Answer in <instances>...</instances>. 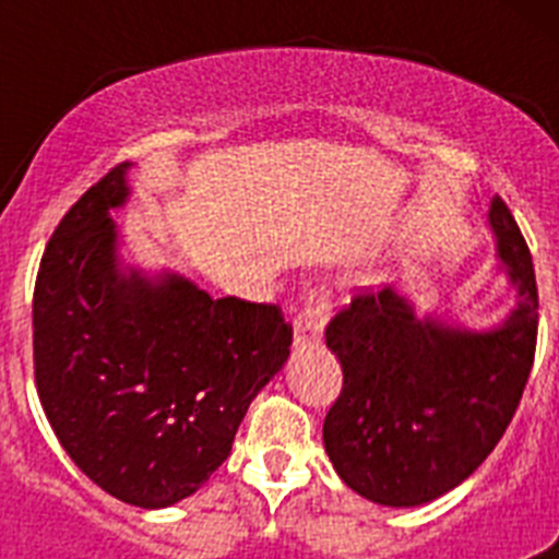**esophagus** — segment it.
Segmentation results:
<instances>
[{"mask_svg": "<svg viewBox=\"0 0 559 559\" xmlns=\"http://www.w3.org/2000/svg\"><path fill=\"white\" fill-rule=\"evenodd\" d=\"M330 313V294L324 288H313L305 296L302 313L294 319V344L296 347H308L313 341L322 338L324 322Z\"/></svg>", "mask_w": 559, "mask_h": 559, "instance_id": "1", "label": "esophagus"}]
</instances>
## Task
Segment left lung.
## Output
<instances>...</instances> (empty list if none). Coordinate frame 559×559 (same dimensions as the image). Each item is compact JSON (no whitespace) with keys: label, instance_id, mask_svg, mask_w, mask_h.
I'll return each instance as SVG.
<instances>
[{"label":"left lung","instance_id":"left-lung-1","mask_svg":"<svg viewBox=\"0 0 559 559\" xmlns=\"http://www.w3.org/2000/svg\"><path fill=\"white\" fill-rule=\"evenodd\" d=\"M487 224L515 290L490 330L417 316L412 296L360 294L324 330L344 386L324 417V451L349 490L383 507H419L473 476L512 423L537 341V283L512 212Z\"/></svg>","mask_w":559,"mask_h":559}]
</instances>
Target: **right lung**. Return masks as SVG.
Segmentation results:
<instances>
[{
    "mask_svg": "<svg viewBox=\"0 0 559 559\" xmlns=\"http://www.w3.org/2000/svg\"><path fill=\"white\" fill-rule=\"evenodd\" d=\"M131 167L88 187L49 237L33 360L69 459L108 496L165 510L224 464L294 330L276 305L212 299L187 276L126 263L111 212L131 199Z\"/></svg>",
    "mask_w": 559,
    "mask_h": 559,
    "instance_id": "right-lung-1",
    "label": "right lung"
}]
</instances>
